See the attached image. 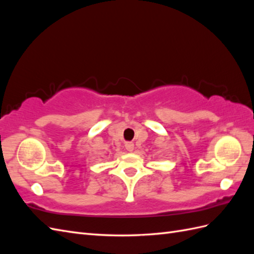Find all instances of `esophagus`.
Here are the masks:
<instances>
[{"instance_id":"esophagus-1","label":"esophagus","mask_w":254,"mask_h":254,"mask_svg":"<svg viewBox=\"0 0 254 254\" xmlns=\"http://www.w3.org/2000/svg\"><path fill=\"white\" fill-rule=\"evenodd\" d=\"M125 147L128 151H132L134 148V144L132 142H126L125 143Z\"/></svg>"}]
</instances>
